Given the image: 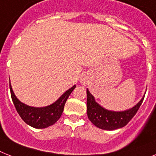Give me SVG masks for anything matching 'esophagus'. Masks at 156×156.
Here are the masks:
<instances>
[{
	"label": "esophagus",
	"instance_id": "34e87169",
	"mask_svg": "<svg viewBox=\"0 0 156 156\" xmlns=\"http://www.w3.org/2000/svg\"><path fill=\"white\" fill-rule=\"evenodd\" d=\"M83 83H84V81H83Z\"/></svg>",
	"mask_w": 156,
	"mask_h": 156
}]
</instances>
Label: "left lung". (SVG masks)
Here are the masks:
<instances>
[{
    "label": "left lung",
    "instance_id": "8db88e82",
    "mask_svg": "<svg viewBox=\"0 0 156 156\" xmlns=\"http://www.w3.org/2000/svg\"><path fill=\"white\" fill-rule=\"evenodd\" d=\"M144 97L136 106L123 112H114L104 108L96 102L94 96L87 89V114L88 119L96 127L100 129H118L124 127L136 115L142 104Z\"/></svg>",
    "mask_w": 156,
    "mask_h": 156
}]
</instances>
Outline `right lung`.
I'll list each match as a JSON object with an SVG mask.
<instances>
[{"label":"right lung","instance_id":"obj_1","mask_svg":"<svg viewBox=\"0 0 156 156\" xmlns=\"http://www.w3.org/2000/svg\"><path fill=\"white\" fill-rule=\"evenodd\" d=\"M9 87L12 102L21 119L31 127L35 128H45L54 124L60 119L64 111V104L76 85L67 90L56 102L43 108H34L23 104L15 96L12 89L10 81Z\"/></svg>","mask_w":156,"mask_h":156}]
</instances>
